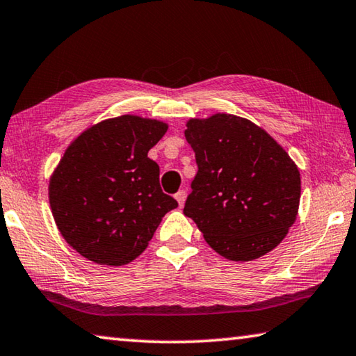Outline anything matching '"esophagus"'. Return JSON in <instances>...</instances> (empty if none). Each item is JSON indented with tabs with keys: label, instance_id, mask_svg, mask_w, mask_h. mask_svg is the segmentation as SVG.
<instances>
[{
	"label": "esophagus",
	"instance_id": "34e87169",
	"mask_svg": "<svg viewBox=\"0 0 356 356\" xmlns=\"http://www.w3.org/2000/svg\"><path fill=\"white\" fill-rule=\"evenodd\" d=\"M185 200H186V193L184 190H180V191L176 193V201L179 202V207H184Z\"/></svg>",
	"mask_w": 356,
	"mask_h": 356
}]
</instances>
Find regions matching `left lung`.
<instances>
[{"label": "left lung", "instance_id": "1", "mask_svg": "<svg viewBox=\"0 0 356 356\" xmlns=\"http://www.w3.org/2000/svg\"><path fill=\"white\" fill-rule=\"evenodd\" d=\"M197 172L184 213L220 256L236 262L276 248L297 220L295 161L262 127L227 113L186 120Z\"/></svg>", "mask_w": 356, "mask_h": 356}]
</instances>
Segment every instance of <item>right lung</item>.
Returning a JSON list of instances; mask_svg holds the SVG:
<instances>
[{
    "label": "right lung",
    "mask_w": 356,
    "mask_h": 356,
    "mask_svg": "<svg viewBox=\"0 0 356 356\" xmlns=\"http://www.w3.org/2000/svg\"><path fill=\"white\" fill-rule=\"evenodd\" d=\"M166 130L163 120L122 114L91 125L65 149L48 200L61 236L83 257L100 265L131 262L177 207L147 156Z\"/></svg>",
    "instance_id": "add662e5"
}]
</instances>
